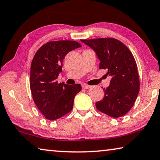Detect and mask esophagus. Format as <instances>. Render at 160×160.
Segmentation results:
<instances>
[{"mask_svg":"<svg viewBox=\"0 0 160 160\" xmlns=\"http://www.w3.org/2000/svg\"><path fill=\"white\" fill-rule=\"evenodd\" d=\"M91 87H92L91 86L87 85V84H82V88H83V89H89V88H91Z\"/></svg>","mask_w":160,"mask_h":160,"instance_id":"1","label":"esophagus"}]
</instances>
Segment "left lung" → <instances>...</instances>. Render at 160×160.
<instances>
[{"mask_svg":"<svg viewBox=\"0 0 160 160\" xmlns=\"http://www.w3.org/2000/svg\"><path fill=\"white\" fill-rule=\"evenodd\" d=\"M96 53L99 68L112 76L105 94L96 102L100 112L112 118L126 115L133 107L139 92V78L135 59L128 48L113 38L81 40Z\"/></svg>","mask_w":160,"mask_h":160,"instance_id":"obj_1","label":"left lung"}]
</instances>
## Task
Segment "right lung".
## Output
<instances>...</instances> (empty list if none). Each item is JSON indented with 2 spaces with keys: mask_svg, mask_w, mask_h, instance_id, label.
<instances>
[{
  "mask_svg": "<svg viewBox=\"0 0 160 160\" xmlns=\"http://www.w3.org/2000/svg\"><path fill=\"white\" fill-rule=\"evenodd\" d=\"M82 47L76 41L49 42L37 51L32 60L30 89L33 100L45 118L58 119L72 110L80 84L58 83L63 60L71 50Z\"/></svg>",
  "mask_w": 160,
  "mask_h": 160,
  "instance_id": "right-lung-1",
  "label": "right lung"
}]
</instances>
